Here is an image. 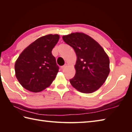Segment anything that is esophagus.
Masks as SVG:
<instances>
[{
	"label": "esophagus",
	"mask_w": 132,
	"mask_h": 132,
	"mask_svg": "<svg viewBox=\"0 0 132 132\" xmlns=\"http://www.w3.org/2000/svg\"><path fill=\"white\" fill-rule=\"evenodd\" d=\"M66 65H64V66H62L61 67V69L63 70L64 69H65V68H66Z\"/></svg>",
	"instance_id": "obj_1"
}]
</instances>
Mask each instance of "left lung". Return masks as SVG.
I'll return each instance as SVG.
<instances>
[{"label":"left lung","mask_w":132,"mask_h":132,"mask_svg":"<svg viewBox=\"0 0 132 132\" xmlns=\"http://www.w3.org/2000/svg\"><path fill=\"white\" fill-rule=\"evenodd\" d=\"M63 40L76 53L75 75L70 80L80 92L91 94L105 82L110 72L109 59L100 45L84 33L75 32L62 36Z\"/></svg>","instance_id":"8db88e82"}]
</instances>
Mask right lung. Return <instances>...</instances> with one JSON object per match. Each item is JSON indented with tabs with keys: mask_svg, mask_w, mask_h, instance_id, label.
<instances>
[{
	"mask_svg": "<svg viewBox=\"0 0 132 132\" xmlns=\"http://www.w3.org/2000/svg\"><path fill=\"white\" fill-rule=\"evenodd\" d=\"M60 39L58 35H47L37 38L25 49L16 61L15 75L27 90L38 92L54 80L59 68L52 49Z\"/></svg>",
	"mask_w": 132,
	"mask_h": 132,
	"instance_id": "right-lung-1",
	"label": "right lung"
}]
</instances>
